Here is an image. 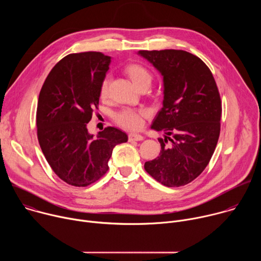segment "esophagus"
<instances>
[{
    "label": "esophagus",
    "mask_w": 261,
    "mask_h": 261,
    "mask_svg": "<svg viewBox=\"0 0 261 261\" xmlns=\"http://www.w3.org/2000/svg\"><path fill=\"white\" fill-rule=\"evenodd\" d=\"M143 139H144V137L142 135H140V134H137V133H130L129 134V140L130 141H133V140L141 141Z\"/></svg>",
    "instance_id": "obj_1"
}]
</instances>
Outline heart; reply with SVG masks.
<instances>
[{
  "instance_id": "heart-1",
  "label": "heart",
  "mask_w": 261,
  "mask_h": 261,
  "mask_svg": "<svg viewBox=\"0 0 261 261\" xmlns=\"http://www.w3.org/2000/svg\"><path fill=\"white\" fill-rule=\"evenodd\" d=\"M127 73L130 76L133 84L139 89L143 86H151L152 75L146 68L141 65L133 64L127 67ZM108 88V79H105L102 83L100 93L102 97H105L107 94ZM146 116V111L143 109H133V108H124L118 114L115 115V121L122 127L126 129L135 130L142 126V118Z\"/></svg>"
}]
</instances>
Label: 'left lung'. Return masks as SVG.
<instances>
[{
  "label": "left lung",
  "mask_w": 261,
  "mask_h": 261,
  "mask_svg": "<svg viewBox=\"0 0 261 261\" xmlns=\"http://www.w3.org/2000/svg\"><path fill=\"white\" fill-rule=\"evenodd\" d=\"M163 79L162 108L152 129L164 131L158 158L144 169L166 187L195 179L208 164L220 135L221 99L208 67L184 50H139ZM169 140L172 143L166 145Z\"/></svg>",
  "instance_id": "obj_1"
}]
</instances>
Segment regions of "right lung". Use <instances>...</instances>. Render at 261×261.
Here are the masks:
<instances>
[{"instance_id": "1", "label": "right lung", "mask_w": 261, "mask_h": 261, "mask_svg": "<svg viewBox=\"0 0 261 261\" xmlns=\"http://www.w3.org/2000/svg\"><path fill=\"white\" fill-rule=\"evenodd\" d=\"M111 58L97 51L71 54L49 72L37 106V135L55 173L75 187H87L108 169L117 144L128 135L114 127L90 134L100 89Z\"/></svg>"}]
</instances>
